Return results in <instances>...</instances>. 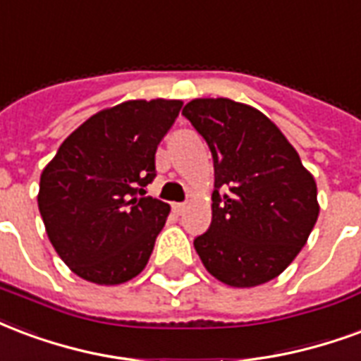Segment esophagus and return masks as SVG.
I'll use <instances>...</instances> for the list:
<instances>
[{
    "mask_svg": "<svg viewBox=\"0 0 361 361\" xmlns=\"http://www.w3.org/2000/svg\"><path fill=\"white\" fill-rule=\"evenodd\" d=\"M173 212L177 213V215H183L186 212V204H173Z\"/></svg>",
    "mask_w": 361,
    "mask_h": 361,
    "instance_id": "obj_1",
    "label": "esophagus"
}]
</instances>
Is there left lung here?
Listing matches in <instances>:
<instances>
[{
	"mask_svg": "<svg viewBox=\"0 0 361 361\" xmlns=\"http://www.w3.org/2000/svg\"><path fill=\"white\" fill-rule=\"evenodd\" d=\"M183 115L206 138L215 190L209 231L194 240L223 285L252 288L279 277L319 215L317 184L273 121L228 97H196Z\"/></svg>",
	"mask_w": 361,
	"mask_h": 361,
	"instance_id": "left-lung-1",
	"label": "left lung"
}]
</instances>
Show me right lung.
<instances>
[{
  "label": "right lung",
  "mask_w": 361,
  "mask_h": 361,
  "mask_svg": "<svg viewBox=\"0 0 361 361\" xmlns=\"http://www.w3.org/2000/svg\"><path fill=\"white\" fill-rule=\"evenodd\" d=\"M180 99H126L71 133L40 177L38 209L47 238L73 273L123 285L144 271L171 207L146 198L155 149Z\"/></svg>",
  "instance_id": "add662e5"
}]
</instances>
